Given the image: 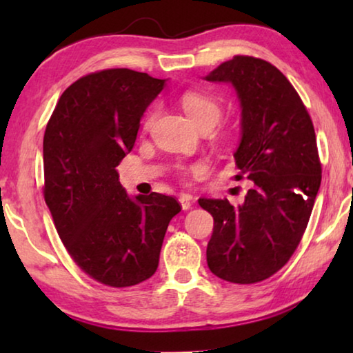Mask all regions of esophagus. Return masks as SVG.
I'll return each instance as SVG.
<instances>
[{"label": "esophagus", "instance_id": "obj_1", "mask_svg": "<svg viewBox=\"0 0 353 353\" xmlns=\"http://www.w3.org/2000/svg\"><path fill=\"white\" fill-rule=\"evenodd\" d=\"M179 202H181V207L183 210H190V208L194 205V198L188 193H183L181 194V198H179Z\"/></svg>", "mask_w": 353, "mask_h": 353}]
</instances>
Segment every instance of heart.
<instances>
[{
  "mask_svg": "<svg viewBox=\"0 0 353 353\" xmlns=\"http://www.w3.org/2000/svg\"><path fill=\"white\" fill-rule=\"evenodd\" d=\"M181 104L183 112L187 113V117L191 119V123H193L196 128L205 126V124H210V126L214 128V124L219 121L221 113H223L216 99L199 92L183 93L181 97ZM154 117L155 112H151L148 115L145 121L146 129L152 124Z\"/></svg>",
  "mask_w": 353,
  "mask_h": 353,
  "instance_id": "b5f03b06",
  "label": "heart"
}]
</instances>
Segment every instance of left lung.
<instances>
[{
	"mask_svg": "<svg viewBox=\"0 0 353 353\" xmlns=\"http://www.w3.org/2000/svg\"><path fill=\"white\" fill-rule=\"evenodd\" d=\"M204 79L234 87L241 110L234 157L238 176L254 183L238 207L199 199L214 221L207 265L227 282H261L290 260L307 229L321 187L314 128L294 87L270 62L235 56Z\"/></svg>",
	"mask_w": 353,
	"mask_h": 353,
	"instance_id": "obj_1",
	"label": "left lung"
}]
</instances>
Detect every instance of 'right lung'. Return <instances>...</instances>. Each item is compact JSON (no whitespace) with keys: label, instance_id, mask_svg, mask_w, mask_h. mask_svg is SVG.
<instances>
[{"label":"right lung","instance_id":"add662e5","mask_svg":"<svg viewBox=\"0 0 353 353\" xmlns=\"http://www.w3.org/2000/svg\"><path fill=\"white\" fill-rule=\"evenodd\" d=\"M165 87L166 79L128 68L87 74L62 93L46 124L43 193L57 234L83 272L115 288L154 276L181 212L171 196H129L117 170Z\"/></svg>","mask_w":353,"mask_h":353}]
</instances>
